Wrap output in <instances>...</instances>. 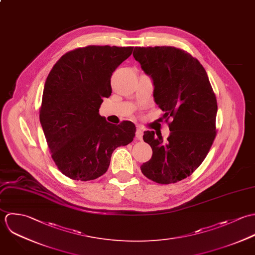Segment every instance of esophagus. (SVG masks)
<instances>
[{"label": "esophagus", "instance_id": "34e87169", "mask_svg": "<svg viewBox=\"0 0 255 255\" xmlns=\"http://www.w3.org/2000/svg\"><path fill=\"white\" fill-rule=\"evenodd\" d=\"M143 135H144V133H143V131H142V129H140V128H138L137 129V131H136V138L138 139V140H143Z\"/></svg>", "mask_w": 255, "mask_h": 255}]
</instances>
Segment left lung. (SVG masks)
<instances>
[{
  "label": "left lung",
  "instance_id": "obj_1",
  "mask_svg": "<svg viewBox=\"0 0 255 255\" xmlns=\"http://www.w3.org/2000/svg\"><path fill=\"white\" fill-rule=\"evenodd\" d=\"M133 56L153 79L154 102L170 131L167 140L144 132L153 155L141 170L156 183H175L190 176L212 147L217 99L203 66L189 53L172 46L135 47Z\"/></svg>",
  "mask_w": 255,
  "mask_h": 255
}]
</instances>
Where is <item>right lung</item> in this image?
<instances>
[{
	"mask_svg": "<svg viewBox=\"0 0 255 255\" xmlns=\"http://www.w3.org/2000/svg\"><path fill=\"white\" fill-rule=\"evenodd\" d=\"M134 47L89 45L64 54L44 86L40 123L58 169L74 180L89 181L106 172L113 151L131 143V121L111 124L100 115L110 79Z\"/></svg>",
	"mask_w": 255,
	"mask_h": 255,
	"instance_id": "obj_1",
	"label": "right lung"
}]
</instances>
